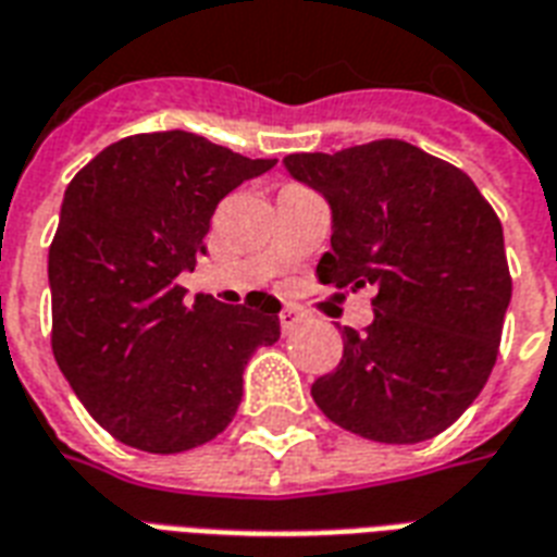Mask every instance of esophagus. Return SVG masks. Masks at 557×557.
Wrapping results in <instances>:
<instances>
[{"label": "esophagus", "instance_id": "obj_1", "mask_svg": "<svg viewBox=\"0 0 557 557\" xmlns=\"http://www.w3.org/2000/svg\"><path fill=\"white\" fill-rule=\"evenodd\" d=\"M300 321H304V315L297 312V309L286 307L283 312H280V326H283V333H295L297 326H300Z\"/></svg>", "mask_w": 557, "mask_h": 557}]
</instances>
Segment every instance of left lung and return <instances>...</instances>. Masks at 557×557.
I'll list each match as a JSON object with an SVG mask.
<instances>
[{
	"label": "left lung",
	"instance_id": "1",
	"mask_svg": "<svg viewBox=\"0 0 557 557\" xmlns=\"http://www.w3.org/2000/svg\"><path fill=\"white\" fill-rule=\"evenodd\" d=\"M283 163L333 210L318 280L376 288L371 326H345L342 362L318 376L312 400L380 444L435 438L476 400L499 354L511 274L494 207L461 169L403 139Z\"/></svg>",
	"mask_w": 557,
	"mask_h": 557
}]
</instances>
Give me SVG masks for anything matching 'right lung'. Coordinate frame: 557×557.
Returning a JSON list of instances; mask_svg holds the SVG:
<instances>
[{"mask_svg":"<svg viewBox=\"0 0 557 557\" xmlns=\"http://www.w3.org/2000/svg\"><path fill=\"white\" fill-rule=\"evenodd\" d=\"M277 160L186 131L108 146L66 186L49 248L52 350L84 409L127 447L184 453L227 430L250 354L280 338V300L227 307L195 269L224 195Z\"/></svg>","mask_w":557,"mask_h":557,"instance_id":"right-lung-1","label":"right lung"}]
</instances>
